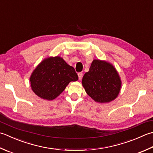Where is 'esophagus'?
<instances>
[{"label": "esophagus", "mask_w": 153, "mask_h": 153, "mask_svg": "<svg viewBox=\"0 0 153 153\" xmlns=\"http://www.w3.org/2000/svg\"><path fill=\"white\" fill-rule=\"evenodd\" d=\"M78 77H79V79H82V76H83V74L82 72H79L78 74Z\"/></svg>", "instance_id": "1"}]
</instances>
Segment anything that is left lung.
Returning <instances> with one entry per match:
<instances>
[{
	"mask_svg": "<svg viewBox=\"0 0 153 153\" xmlns=\"http://www.w3.org/2000/svg\"><path fill=\"white\" fill-rule=\"evenodd\" d=\"M85 91L99 103H107L117 97L121 89L119 74L111 64L94 59L82 79Z\"/></svg>",
	"mask_w": 153,
	"mask_h": 153,
	"instance_id": "left-lung-1",
	"label": "left lung"
}]
</instances>
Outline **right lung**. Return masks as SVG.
<instances>
[{"label":"right lung","mask_w":153,"mask_h":153,"mask_svg":"<svg viewBox=\"0 0 153 153\" xmlns=\"http://www.w3.org/2000/svg\"><path fill=\"white\" fill-rule=\"evenodd\" d=\"M77 80L78 76L75 69L58 56L42 62L30 79L33 91L48 100L58 97L69 83Z\"/></svg>","instance_id":"obj_1"}]
</instances>
